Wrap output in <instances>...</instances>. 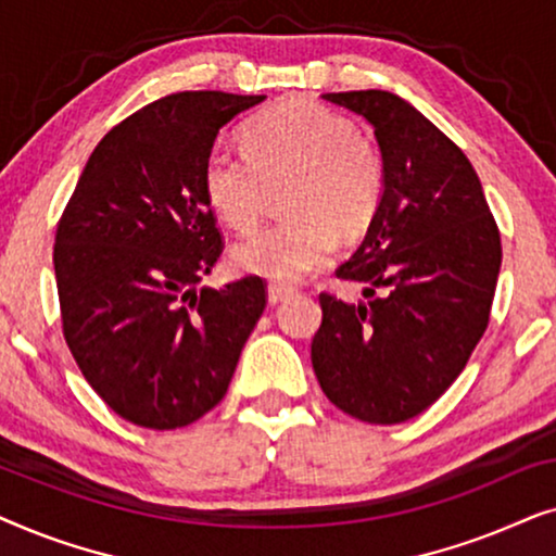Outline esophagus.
<instances>
[{
    "label": "esophagus",
    "instance_id": "1",
    "mask_svg": "<svg viewBox=\"0 0 556 556\" xmlns=\"http://www.w3.org/2000/svg\"><path fill=\"white\" fill-rule=\"evenodd\" d=\"M291 293H293L291 286H283V283H270L268 286V301L273 303V306H276V303H280V301H286Z\"/></svg>",
    "mask_w": 556,
    "mask_h": 556
}]
</instances>
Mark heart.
Here are the masks:
<instances>
[{
    "instance_id": "obj_1",
    "label": "heart",
    "mask_w": 556,
    "mask_h": 556,
    "mask_svg": "<svg viewBox=\"0 0 556 556\" xmlns=\"http://www.w3.org/2000/svg\"><path fill=\"white\" fill-rule=\"evenodd\" d=\"M245 151L215 147L204 159L202 187L232 230L261 223L268 192L286 185V219L232 250L240 270L299 280L329 261L337 235L354 240L375 219L384 192V162L352 121L314 101H286L242 131Z\"/></svg>"
}]
</instances>
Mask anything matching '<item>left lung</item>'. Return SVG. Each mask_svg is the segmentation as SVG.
Returning a JSON list of instances; mask_svg holds the SVG:
<instances>
[{"mask_svg":"<svg viewBox=\"0 0 556 556\" xmlns=\"http://www.w3.org/2000/svg\"><path fill=\"white\" fill-rule=\"evenodd\" d=\"M375 128L384 192L337 278L359 303L318 295L311 362L326 397L371 425L420 415L481 341L501 270V235L468 156L415 105L387 90L326 93Z\"/></svg>","mask_w":556,"mask_h":556,"instance_id":"obj_1","label":"left lung"}]
</instances>
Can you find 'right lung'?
<instances>
[{
  "label": "right lung",
  "instance_id": "right-lung-1",
  "mask_svg": "<svg viewBox=\"0 0 556 556\" xmlns=\"http://www.w3.org/2000/svg\"><path fill=\"white\" fill-rule=\"evenodd\" d=\"M261 101L185 90L143 105L93 149L58 223L67 346L98 397L141 428L210 413L265 308L257 276L200 288L223 253L204 159L219 128Z\"/></svg>",
  "mask_w": 556,
  "mask_h": 556
}]
</instances>
